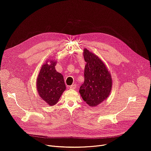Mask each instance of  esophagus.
<instances>
[{
	"label": "esophagus",
	"instance_id": "esophagus-1",
	"mask_svg": "<svg viewBox=\"0 0 151 151\" xmlns=\"http://www.w3.org/2000/svg\"><path fill=\"white\" fill-rule=\"evenodd\" d=\"M70 88L71 89H75L76 88V85L75 84H73V85H71V86H70Z\"/></svg>",
	"mask_w": 151,
	"mask_h": 151
}]
</instances>
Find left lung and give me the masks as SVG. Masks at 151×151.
<instances>
[{
	"label": "left lung",
	"instance_id": "8db88e82",
	"mask_svg": "<svg viewBox=\"0 0 151 151\" xmlns=\"http://www.w3.org/2000/svg\"><path fill=\"white\" fill-rule=\"evenodd\" d=\"M83 56L86 62L84 68V82L80 86V95L90 107L99 106L109 96L112 88V76L101 58L84 49Z\"/></svg>",
	"mask_w": 151,
	"mask_h": 151
}]
</instances>
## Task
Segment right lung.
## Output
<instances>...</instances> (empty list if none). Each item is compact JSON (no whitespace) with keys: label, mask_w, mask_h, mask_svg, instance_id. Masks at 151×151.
Listing matches in <instances>:
<instances>
[{"label":"right lung","mask_w":151,"mask_h":151,"mask_svg":"<svg viewBox=\"0 0 151 151\" xmlns=\"http://www.w3.org/2000/svg\"><path fill=\"white\" fill-rule=\"evenodd\" d=\"M57 62L54 59H47L41 67L36 80L38 94L50 106L58 102L66 89L63 75L55 70Z\"/></svg>","instance_id":"right-lung-1"}]
</instances>
